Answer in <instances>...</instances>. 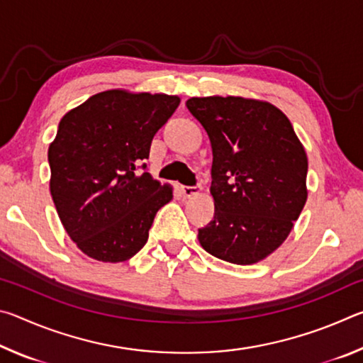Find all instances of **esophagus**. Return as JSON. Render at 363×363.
I'll use <instances>...</instances> for the list:
<instances>
[{"label": "esophagus", "instance_id": "34e87169", "mask_svg": "<svg viewBox=\"0 0 363 363\" xmlns=\"http://www.w3.org/2000/svg\"><path fill=\"white\" fill-rule=\"evenodd\" d=\"M181 194L186 196V199H190V196H194L196 194L201 192V187H187V186H181Z\"/></svg>", "mask_w": 363, "mask_h": 363}]
</instances>
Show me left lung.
Instances as JSON below:
<instances>
[{
    "instance_id": "obj_1",
    "label": "left lung",
    "mask_w": 363,
    "mask_h": 363,
    "mask_svg": "<svg viewBox=\"0 0 363 363\" xmlns=\"http://www.w3.org/2000/svg\"><path fill=\"white\" fill-rule=\"evenodd\" d=\"M213 149L214 219L199 229L201 248L250 266L286 240L307 200V155L288 116L240 96L190 97Z\"/></svg>"
}]
</instances>
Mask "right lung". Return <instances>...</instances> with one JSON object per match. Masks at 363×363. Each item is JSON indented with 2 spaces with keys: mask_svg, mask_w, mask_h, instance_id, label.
Instances as JSON below:
<instances>
[{
  "mask_svg": "<svg viewBox=\"0 0 363 363\" xmlns=\"http://www.w3.org/2000/svg\"><path fill=\"white\" fill-rule=\"evenodd\" d=\"M179 102L162 93L108 89L62 116L48 150L49 190L65 232L86 256L123 262L147 243L173 187L136 169Z\"/></svg>",
  "mask_w": 363,
  "mask_h": 363,
  "instance_id": "1",
  "label": "right lung"
}]
</instances>
